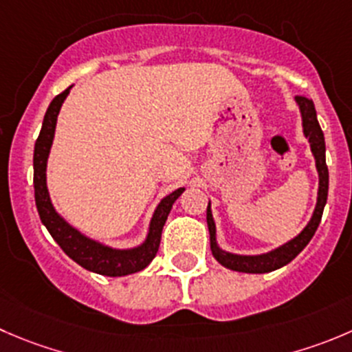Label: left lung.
<instances>
[{
	"label": "left lung",
	"mask_w": 352,
	"mask_h": 352,
	"mask_svg": "<svg viewBox=\"0 0 352 352\" xmlns=\"http://www.w3.org/2000/svg\"><path fill=\"white\" fill-rule=\"evenodd\" d=\"M296 103H298L299 111H301L302 118V132H305L306 139L311 146V153L315 156L316 170H318V197H316V206L313 211L311 220L308 221L301 234L296 235L289 242L282 244L280 248L274 249V251L263 252V254H234V252L223 251L217 242V227H214L213 214H211V203H208L206 210V221L208 230H210V244L211 252H213L214 259L225 268L234 272H244V274H268L277 268L285 267L287 263H291L302 249L308 245L311 237L315 235L316 228H318L320 220H322L323 208L327 204V196H329V168H327L325 162V138H323L322 127L316 118L315 104L311 100L305 96H296Z\"/></svg>",
	"instance_id": "left-lung-1"
}]
</instances>
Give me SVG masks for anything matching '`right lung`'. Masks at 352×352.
I'll list each match as a JSON object with an SVG mask.
<instances>
[{
	"mask_svg": "<svg viewBox=\"0 0 352 352\" xmlns=\"http://www.w3.org/2000/svg\"><path fill=\"white\" fill-rule=\"evenodd\" d=\"M70 89L72 85L61 94H58L50 103L46 115H44L39 138H37L36 146H34V194H36V206L37 211H39V218L51 234V237L63 249L65 254L74 259L75 263H78L85 270L107 275V277H124V275L135 274V272L144 270L149 263L153 261L156 252H158L163 225H165L166 218H168L173 203L179 199V196L186 189L179 187V189L173 190L172 194H168V196H165L160 201L155 213H153L151 221H149V230L148 235H146V241L141 245H138V248H110V245L101 244V242L94 241V239L85 237L77 228L67 223L58 214L53 203H51L46 186V166L51 144H53L54 139L58 113H60L61 104H63L65 98L68 96Z\"/></svg>",
	"mask_w": 352,
	"mask_h": 352,
	"instance_id": "right-lung-1",
	"label": "right lung"
}]
</instances>
